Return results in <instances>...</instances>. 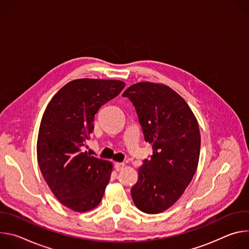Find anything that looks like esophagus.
<instances>
[{"label":"esophagus","instance_id":"34e87169","mask_svg":"<svg viewBox=\"0 0 249 249\" xmlns=\"http://www.w3.org/2000/svg\"><path fill=\"white\" fill-rule=\"evenodd\" d=\"M114 166H115V169H116L117 171H119V170H121V169L124 168L125 163H124V162H115Z\"/></svg>","mask_w":249,"mask_h":249}]
</instances>
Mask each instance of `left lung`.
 Wrapping results in <instances>:
<instances>
[{
  "instance_id": "obj_1",
  "label": "left lung",
  "mask_w": 249,
  "mask_h": 249,
  "mask_svg": "<svg viewBox=\"0 0 249 249\" xmlns=\"http://www.w3.org/2000/svg\"><path fill=\"white\" fill-rule=\"evenodd\" d=\"M135 106L145 141L153 144L151 160L138 170L131 189L136 207L159 214L178 200L198 166L201 136L187 102L169 87L141 82L122 94Z\"/></svg>"
}]
</instances>
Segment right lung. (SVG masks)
Returning <instances> with one entry per match:
<instances>
[{"mask_svg": "<svg viewBox=\"0 0 249 249\" xmlns=\"http://www.w3.org/2000/svg\"><path fill=\"white\" fill-rule=\"evenodd\" d=\"M124 87L116 80H74L52 97L42 116L37 138L40 171L59 202L75 212L94 209L110 180L112 163L82 148L98 109Z\"/></svg>", "mask_w": 249, "mask_h": 249, "instance_id": "obj_1", "label": "right lung"}]
</instances>
